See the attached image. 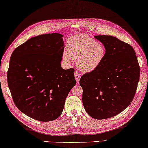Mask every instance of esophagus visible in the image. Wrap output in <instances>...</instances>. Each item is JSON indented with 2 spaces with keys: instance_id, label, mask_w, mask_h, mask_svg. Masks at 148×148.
<instances>
[{
  "instance_id": "obj_1",
  "label": "esophagus",
  "mask_w": 148,
  "mask_h": 148,
  "mask_svg": "<svg viewBox=\"0 0 148 148\" xmlns=\"http://www.w3.org/2000/svg\"><path fill=\"white\" fill-rule=\"evenodd\" d=\"M74 76H75V78H76V82L78 83L79 81V79H80V78H81L80 73H79L78 71L76 70V71L74 72Z\"/></svg>"
}]
</instances>
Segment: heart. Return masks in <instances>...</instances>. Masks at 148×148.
Wrapping results in <instances>:
<instances>
[{
	"instance_id": "b5f03b06",
	"label": "heart",
	"mask_w": 148,
	"mask_h": 148,
	"mask_svg": "<svg viewBox=\"0 0 148 148\" xmlns=\"http://www.w3.org/2000/svg\"><path fill=\"white\" fill-rule=\"evenodd\" d=\"M67 50L63 55L66 61L70 58L77 60L78 66L84 72H91L99 66L105 56L102 44L86 34L75 36L67 42Z\"/></svg>"
}]
</instances>
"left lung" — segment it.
Returning a JSON list of instances; mask_svg holds the SVG:
<instances>
[{"label":"left lung","instance_id":"obj_1","mask_svg":"<svg viewBox=\"0 0 148 148\" xmlns=\"http://www.w3.org/2000/svg\"><path fill=\"white\" fill-rule=\"evenodd\" d=\"M103 44L105 56L97 69L79 79L86 112L96 119H106L123 111L136 92L140 69L134 49L111 36H95Z\"/></svg>","mask_w":148,"mask_h":148}]
</instances>
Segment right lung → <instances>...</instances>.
I'll return each instance as SVG.
<instances>
[{
	"label": "right lung",
	"mask_w": 148,
	"mask_h": 148,
	"mask_svg": "<svg viewBox=\"0 0 148 148\" xmlns=\"http://www.w3.org/2000/svg\"><path fill=\"white\" fill-rule=\"evenodd\" d=\"M62 37L54 33L32 37L11 55L7 80L14 103L35 120L58 119L66 98L76 84L74 69L61 68Z\"/></svg>",
	"instance_id": "1"
}]
</instances>
